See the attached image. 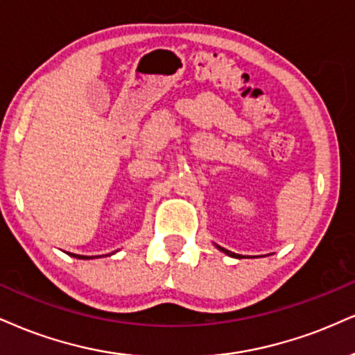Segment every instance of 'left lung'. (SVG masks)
Masks as SVG:
<instances>
[{"label":"left lung","mask_w":355,"mask_h":355,"mask_svg":"<svg viewBox=\"0 0 355 355\" xmlns=\"http://www.w3.org/2000/svg\"><path fill=\"white\" fill-rule=\"evenodd\" d=\"M217 248H218V250H220V252H224V253H227V255H229V257H234V258H240V255H237V253H234V252H229V250H225V248L218 247V245H217Z\"/></svg>","instance_id":"1"}]
</instances>
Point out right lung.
Wrapping results in <instances>:
<instances>
[{"label": "right lung", "instance_id": "right-lung-1", "mask_svg": "<svg viewBox=\"0 0 355 355\" xmlns=\"http://www.w3.org/2000/svg\"><path fill=\"white\" fill-rule=\"evenodd\" d=\"M76 258H80V260H89V258H95V257H85V255H73Z\"/></svg>", "mask_w": 355, "mask_h": 355}]
</instances>
